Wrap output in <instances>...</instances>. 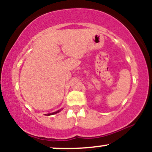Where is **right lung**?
<instances>
[{"mask_svg": "<svg viewBox=\"0 0 152 152\" xmlns=\"http://www.w3.org/2000/svg\"><path fill=\"white\" fill-rule=\"evenodd\" d=\"M59 111H61V110H58V111H56V112L52 113V114H48V115H51V114H57V113H58Z\"/></svg>", "mask_w": 152, "mask_h": 152, "instance_id": "add662e5", "label": "right lung"}]
</instances>
